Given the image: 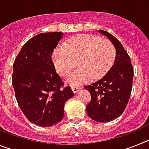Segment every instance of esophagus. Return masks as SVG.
Masks as SVG:
<instances>
[{
	"label": "esophagus",
	"mask_w": 149,
	"mask_h": 149,
	"mask_svg": "<svg viewBox=\"0 0 149 149\" xmlns=\"http://www.w3.org/2000/svg\"><path fill=\"white\" fill-rule=\"evenodd\" d=\"M72 89L74 93H77L81 89V87H79V86H72Z\"/></svg>",
	"instance_id": "34e87169"
}]
</instances>
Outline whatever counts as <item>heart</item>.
<instances>
[{"label":"heart","mask_w":149,"mask_h":149,"mask_svg":"<svg viewBox=\"0 0 149 149\" xmlns=\"http://www.w3.org/2000/svg\"><path fill=\"white\" fill-rule=\"evenodd\" d=\"M116 49L111 42L93 35H79L68 39L67 45L56 47L52 61L56 72L66 76L76 66H80L68 75V84H81L92 77L104 76L115 60Z\"/></svg>","instance_id":"heart-1"}]
</instances>
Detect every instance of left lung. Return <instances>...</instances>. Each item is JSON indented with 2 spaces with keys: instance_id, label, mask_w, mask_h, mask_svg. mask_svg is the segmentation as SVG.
Instances as JSON below:
<instances>
[{
  "instance_id": "8db88e82",
  "label": "left lung",
  "mask_w": 149,
  "mask_h": 149,
  "mask_svg": "<svg viewBox=\"0 0 149 149\" xmlns=\"http://www.w3.org/2000/svg\"><path fill=\"white\" fill-rule=\"evenodd\" d=\"M98 32L113 44L115 62L102 78L84 88L91 95V101L86 106L89 117L95 122H107L120 116L125 109L132 90L134 68L120 42L107 31L98 30Z\"/></svg>"
}]
</instances>
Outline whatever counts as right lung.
<instances>
[{
    "instance_id": "obj_1",
    "label": "right lung",
    "mask_w": 149,
    "mask_h": 149,
    "mask_svg": "<svg viewBox=\"0 0 149 149\" xmlns=\"http://www.w3.org/2000/svg\"><path fill=\"white\" fill-rule=\"evenodd\" d=\"M63 36L61 32L35 36L13 63L12 82L18 106L30 122L42 127L61 122L64 105L74 95L70 86H63L51 59Z\"/></svg>"
}]
</instances>
